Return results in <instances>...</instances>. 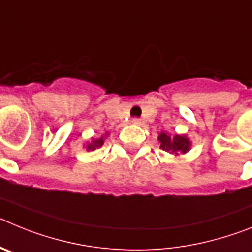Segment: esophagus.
Returning a JSON list of instances; mask_svg holds the SVG:
<instances>
[{"mask_svg":"<svg viewBox=\"0 0 252 252\" xmlns=\"http://www.w3.org/2000/svg\"><path fill=\"white\" fill-rule=\"evenodd\" d=\"M131 124L135 125V126H140V125H141V120H140V119H132V120H131Z\"/></svg>","mask_w":252,"mask_h":252,"instance_id":"34e87169","label":"esophagus"}]
</instances>
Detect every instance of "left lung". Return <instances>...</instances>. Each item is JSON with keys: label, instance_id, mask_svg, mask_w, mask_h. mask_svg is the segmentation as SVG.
I'll use <instances>...</instances> for the list:
<instances>
[{"label": "left lung", "instance_id": "left-lung-1", "mask_svg": "<svg viewBox=\"0 0 252 252\" xmlns=\"http://www.w3.org/2000/svg\"><path fill=\"white\" fill-rule=\"evenodd\" d=\"M160 148L168 154H171L174 157H178L179 154H187L190 148H192V141L187 135H178V133H169V132H160L158 136Z\"/></svg>", "mask_w": 252, "mask_h": 252}]
</instances>
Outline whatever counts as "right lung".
Returning a JSON list of instances; mask_svg holds the SVG:
<instances>
[{
    "mask_svg": "<svg viewBox=\"0 0 252 252\" xmlns=\"http://www.w3.org/2000/svg\"><path fill=\"white\" fill-rule=\"evenodd\" d=\"M108 135H110V133L106 132L104 135H102L101 137H98V139H92L91 141H88L84 144V148H86L87 150H95V149L101 148V146L104 144V140L107 139V136H108Z\"/></svg>",
    "mask_w": 252,
    "mask_h": 252,
    "instance_id": "obj_1",
    "label": "right lung"
}]
</instances>
